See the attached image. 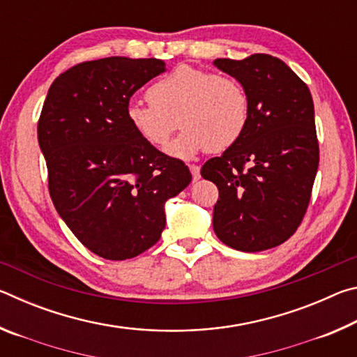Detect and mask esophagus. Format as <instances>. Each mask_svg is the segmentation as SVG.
I'll use <instances>...</instances> for the list:
<instances>
[{"label":"esophagus","mask_w":357,"mask_h":357,"mask_svg":"<svg viewBox=\"0 0 357 357\" xmlns=\"http://www.w3.org/2000/svg\"><path fill=\"white\" fill-rule=\"evenodd\" d=\"M189 168H190V173H192V178H193V181H198L200 179V167L198 165H189Z\"/></svg>","instance_id":"1"}]
</instances>
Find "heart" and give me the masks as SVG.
<instances>
[{
	"mask_svg": "<svg viewBox=\"0 0 357 357\" xmlns=\"http://www.w3.org/2000/svg\"><path fill=\"white\" fill-rule=\"evenodd\" d=\"M148 104L130 102L126 110L132 130L164 149L179 126L185 129L168 154L189 159L198 151L222 153L244 135L250 100L244 84L231 75L179 66L148 89Z\"/></svg>",
	"mask_w": 357,
	"mask_h": 357,
	"instance_id": "obj_1",
	"label": "heart"
}]
</instances>
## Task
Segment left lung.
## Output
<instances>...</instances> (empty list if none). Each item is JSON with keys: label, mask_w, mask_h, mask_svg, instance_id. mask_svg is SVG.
<instances>
[{"label": "left lung", "mask_w": 357, "mask_h": 357, "mask_svg": "<svg viewBox=\"0 0 357 357\" xmlns=\"http://www.w3.org/2000/svg\"><path fill=\"white\" fill-rule=\"evenodd\" d=\"M214 64L238 78L250 100L244 135L202 167V176L219 189L214 231L241 252L273 249L296 233L315 183L319 148L310 89L264 53Z\"/></svg>", "instance_id": "obj_1"}]
</instances>
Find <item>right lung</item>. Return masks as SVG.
<instances>
[{
	"label": "right lung",
	"instance_id": "right-lung-1",
	"mask_svg": "<svg viewBox=\"0 0 357 357\" xmlns=\"http://www.w3.org/2000/svg\"><path fill=\"white\" fill-rule=\"evenodd\" d=\"M165 70L157 58L84 61L48 89L38 123L48 192L75 238L105 259L140 255L160 239L164 204L192 181L183 160L138 137L126 110Z\"/></svg>",
	"mask_w": 357,
	"mask_h": 357
}]
</instances>
